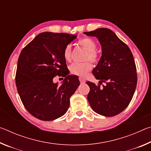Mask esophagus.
<instances>
[{"label": "esophagus", "mask_w": 151, "mask_h": 151, "mask_svg": "<svg viewBox=\"0 0 151 151\" xmlns=\"http://www.w3.org/2000/svg\"><path fill=\"white\" fill-rule=\"evenodd\" d=\"M79 81H80V83H81V84L85 83V82H86V81L85 80V79L83 78L82 77H79Z\"/></svg>", "instance_id": "esophagus-1"}]
</instances>
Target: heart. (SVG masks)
I'll return each mask as SVG.
<instances>
[{
	"mask_svg": "<svg viewBox=\"0 0 151 151\" xmlns=\"http://www.w3.org/2000/svg\"><path fill=\"white\" fill-rule=\"evenodd\" d=\"M77 44L86 51L85 57V60H90L91 63H96L99 61V55L95 50L96 48V44L89 37H84L78 40ZM72 50L70 45H66L63 50V58L67 62L71 60ZM92 65L90 62L86 61L82 63H73L70 66V72L73 75L79 76H84L89 70L91 69Z\"/></svg>",
	"mask_w": 151,
	"mask_h": 151,
	"instance_id": "heart-1",
	"label": "heart"
}]
</instances>
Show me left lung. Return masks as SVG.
Here are the masks:
<instances>
[{"label":"left lung","instance_id":"1","mask_svg":"<svg viewBox=\"0 0 151 151\" xmlns=\"http://www.w3.org/2000/svg\"><path fill=\"white\" fill-rule=\"evenodd\" d=\"M86 35L96 37L102 47V57L93 74L106 85L100 87L90 81L87 99L93 111L104 116L121 113L129 105L136 89L137 68L129 47L111 30L101 28Z\"/></svg>","mask_w":151,"mask_h":151}]
</instances>
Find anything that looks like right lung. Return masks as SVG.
Here are the masks:
<instances>
[{
	"instance_id": "obj_1",
	"label": "right lung",
	"mask_w": 151,
	"mask_h": 151,
	"mask_svg": "<svg viewBox=\"0 0 151 151\" xmlns=\"http://www.w3.org/2000/svg\"><path fill=\"white\" fill-rule=\"evenodd\" d=\"M76 35L42 32L29 43L18 60L15 81L20 100L28 112L41 121H52L67 111L70 98L80 85L75 75H68L63 50ZM65 77L61 86L53 83Z\"/></svg>"
}]
</instances>
